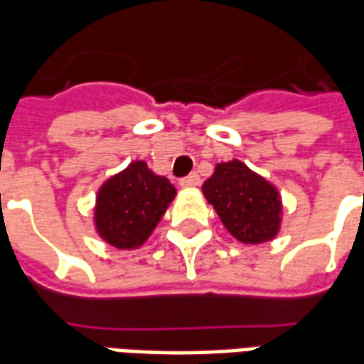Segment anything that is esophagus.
I'll return each instance as SVG.
<instances>
[{
	"label": "esophagus",
	"instance_id": "1",
	"mask_svg": "<svg viewBox=\"0 0 364 364\" xmlns=\"http://www.w3.org/2000/svg\"><path fill=\"white\" fill-rule=\"evenodd\" d=\"M198 183H200V179H198V175L197 173H191V175H187V177H183L181 181H179V185L187 189V187H197Z\"/></svg>",
	"mask_w": 364,
	"mask_h": 364
}]
</instances>
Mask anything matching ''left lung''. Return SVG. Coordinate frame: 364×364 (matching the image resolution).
I'll use <instances>...</instances> for the list:
<instances>
[{
    "label": "left lung",
    "mask_w": 364,
    "mask_h": 364,
    "mask_svg": "<svg viewBox=\"0 0 364 364\" xmlns=\"http://www.w3.org/2000/svg\"><path fill=\"white\" fill-rule=\"evenodd\" d=\"M203 195L224 228L242 244H265L281 232V193L240 159L216 164L214 173L203 183Z\"/></svg>",
    "instance_id": "left-lung-1"
}]
</instances>
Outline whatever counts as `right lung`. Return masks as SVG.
Masks as SVG:
<instances>
[{
	"label": "right lung",
	"mask_w": 364,
	"mask_h": 364,
	"mask_svg": "<svg viewBox=\"0 0 364 364\" xmlns=\"http://www.w3.org/2000/svg\"><path fill=\"white\" fill-rule=\"evenodd\" d=\"M175 195L177 191L167 177L154 173L142 159L130 161L97 189L93 206L97 236L117 250L140 247Z\"/></svg>",
	"instance_id": "obj_1"
}]
</instances>
